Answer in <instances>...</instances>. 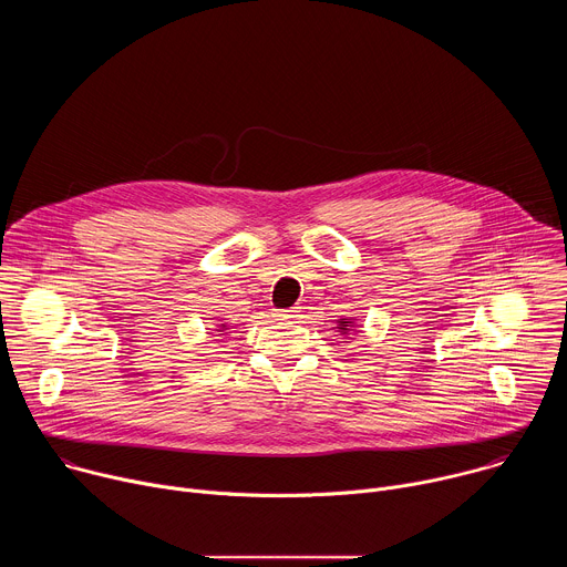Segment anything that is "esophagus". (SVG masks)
<instances>
[{
  "label": "esophagus",
  "instance_id": "34e87169",
  "mask_svg": "<svg viewBox=\"0 0 567 567\" xmlns=\"http://www.w3.org/2000/svg\"><path fill=\"white\" fill-rule=\"evenodd\" d=\"M276 316L285 318V320H298L300 318V307H289V309H278Z\"/></svg>",
  "mask_w": 567,
  "mask_h": 567
}]
</instances>
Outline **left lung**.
Wrapping results in <instances>:
<instances>
[{"mask_svg": "<svg viewBox=\"0 0 567 567\" xmlns=\"http://www.w3.org/2000/svg\"><path fill=\"white\" fill-rule=\"evenodd\" d=\"M352 328H354V320H352V318H339V330H341L343 334H348Z\"/></svg>", "mask_w": 567, "mask_h": 567, "instance_id": "1", "label": "left lung"}]
</instances>
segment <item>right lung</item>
Returning a JSON list of instances; mask_svg holds the SVG:
<instances>
[{
	"instance_id": "add662e5",
	"label": "right lung",
	"mask_w": 567,
	"mask_h": 567,
	"mask_svg": "<svg viewBox=\"0 0 567 567\" xmlns=\"http://www.w3.org/2000/svg\"><path fill=\"white\" fill-rule=\"evenodd\" d=\"M224 330H228V328H226V326H219V330H217V332H224Z\"/></svg>"
}]
</instances>
